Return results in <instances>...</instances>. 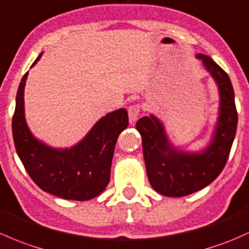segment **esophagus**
Wrapping results in <instances>:
<instances>
[{"label":"esophagus","mask_w":249,"mask_h":249,"mask_svg":"<svg viewBox=\"0 0 249 249\" xmlns=\"http://www.w3.org/2000/svg\"><path fill=\"white\" fill-rule=\"evenodd\" d=\"M141 108H142V107H141L140 104L131 105V106L129 107V109H127V112H129L130 122L135 123L136 120L138 119V116H140V113H141Z\"/></svg>","instance_id":"34e87169"}]
</instances>
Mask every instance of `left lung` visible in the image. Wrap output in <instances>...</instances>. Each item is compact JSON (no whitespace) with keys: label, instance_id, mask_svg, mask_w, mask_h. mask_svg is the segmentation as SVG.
Wrapping results in <instances>:
<instances>
[{"label":"left lung","instance_id":"8db88e82","mask_svg":"<svg viewBox=\"0 0 249 249\" xmlns=\"http://www.w3.org/2000/svg\"><path fill=\"white\" fill-rule=\"evenodd\" d=\"M197 58L201 59L219 90V114L209 145L200 153L178 150L154 114L136 123L142 136L149 181L166 197H184L210 185L223 171L236 133L237 112L228 74L209 56L198 53Z\"/></svg>","mask_w":249,"mask_h":249}]
</instances>
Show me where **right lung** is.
I'll use <instances>...</instances> for the list:
<instances>
[{
    "mask_svg": "<svg viewBox=\"0 0 249 249\" xmlns=\"http://www.w3.org/2000/svg\"><path fill=\"white\" fill-rule=\"evenodd\" d=\"M27 76L26 72L20 82L12 123L15 149L23 167L41 190L56 197L70 200L98 197L109 182L118 136L129 125L126 109L107 113L71 148H51L36 140L26 123L23 91Z\"/></svg>",
    "mask_w": 249,
    "mask_h": 249,
    "instance_id": "obj_1",
    "label": "right lung"
}]
</instances>
